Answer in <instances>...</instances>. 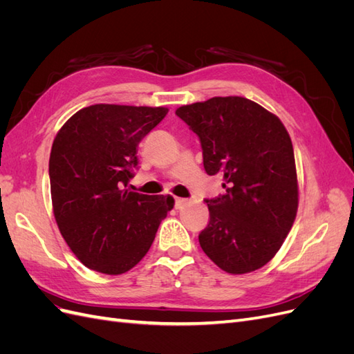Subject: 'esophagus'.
Listing matches in <instances>:
<instances>
[{"mask_svg":"<svg viewBox=\"0 0 354 354\" xmlns=\"http://www.w3.org/2000/svg\"><path fill=\"white\" fill-rule=\"evenodd\" d=\"M187 203V199H185V198H176V208L177 209H180V208H183L185 205Z\"/></svg>","mask_w":354,"mask_h":354,"instance_id":"obj_1","label":"esophagus"}]
</instances>
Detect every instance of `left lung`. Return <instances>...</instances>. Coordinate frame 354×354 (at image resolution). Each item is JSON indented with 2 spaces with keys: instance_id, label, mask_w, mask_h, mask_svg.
<instances>
[{
  "instance_id": "left-lung-1",
  "label": "left lung",
  "mask_w": 354,
  "mask_h": 354,
  "mask_svg": "<svg viewBox=\"0 0 354 354\" xmlns=\"http://www.w3.org/2000/svg\"><path fill=\"white\" fill-rule=\"evenodd\" d=\"M176 113L198 134L207 174L221 177L226 189L207 201L202 251L230 274L261 269L281 250L298 209L294 149L285 125L239 95L185 104Z\"/></svg>"
}]
</instances>
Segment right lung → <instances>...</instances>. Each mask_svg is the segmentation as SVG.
<instances>
[{
	"mask_svg": "<svg viewBox=\"0 0 354 354\" xmlns=\"http://www.w3.org/2000/svg\"><path fill=\"white\" fill-rule=\"evenodd\" d=\"M168 108L91 104L73 113L51 146L53 214L63 239L91 270L122 274L147 254L173 196L127 187L137 146Z\"/></svg>",
	"mask_w": 354,
	"mask_h": 354,
	"instance_id": "add662e5",
	"label": "right lung"
}]
</instances>
